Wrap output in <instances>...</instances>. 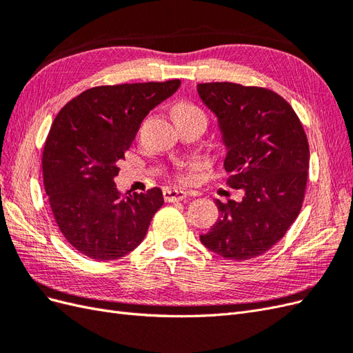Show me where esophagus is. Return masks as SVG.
<instances>
[{"mask_svg":"<svg viewBox=\"0 0 353 353\" xmlns=\"http://www.w3.org/2000/svg\"><path fill=\"white\" fill-rule=\"evenodd\" d=\"M163 199H165V201H169V203L185 200L187 193H185V191H181V190H165L163 191Z\"/></svg>","mask_w":353,"mask_h":353,"instance_id":"obj_1","label":"esophagus"}]
</instances>
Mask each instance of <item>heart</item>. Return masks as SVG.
Wrapping results in <instances>:
<instances>
[{"label":"heart","instance_id":"1","mask_svg":"<svg viewBox=\"0 0 353 353\" xmlns=\"http://www.w3.org/2000/svg\"><path fill=\"white\" fill-rule=\"evenodd\" d=\"M172 114H174L175 123L181 122V121H185V119H191V117H201V119L206 121V116H205V113H203V110L200 108H197L196 104L188 103V101L176 103L172 109ZM178 178L181 181L187 179V176H184V175H179Z\"/></svg>","mask_w":353,"mask_h":353}]
</instances>
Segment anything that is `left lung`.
<instances>
[{
    "label": "left lung",
    "instance_id": "obj_1",
    "mask_svg": "<svg viewBox=\"0 0 353 353\" xmlns=\"http://www.w3.org/2000/svg\"><path fill=\"white\" fill-rule=\"evenodd\" d=\"M197 92L218 117L227 184L244 193L241 201L216 200L221 216L200 240L225 259H253L284 237L302 209L309 169L305 130L292 105L271 90L210 82L199 83Z\"/></svg>",
    "mask_w": 353,
    "mask_h": 353
}]
</instances>
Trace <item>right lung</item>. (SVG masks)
Wrapping results in <instances>:
<instances>
[{"label":"right lung","instance_id":"right-lung-1","mask_svg":"<svg viewBox=\"0 0 353 353\" xmlns=\"http://www.w3.org/2000/svg\"><path fill=\"white\" fill-rule=\"evenodd\" d=\"M179 85V79L101 85L56 116L42 152L44 188L61 234L83 256L119 259L144 240L163 205L162 190L123 196L114 176L144 117Z\"/></svg>","mask_w":353,"mask_h":353}]
</instances>
